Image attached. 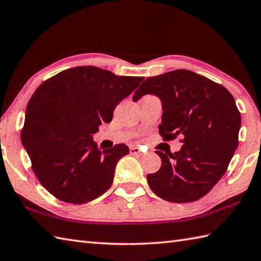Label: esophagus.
<instances>
[{"label":"esophagus","instance_id":"obj_1","mask_svg":"<svg viewBox=\"0 0 261 261\" xmlns=\"http://www.w3.org/2000/svg\"><path fill=\"white\" fill-rule=\"evenodd\" d=\"M130 152H131V154H138V156H142V154H143L140 149L137 148V147L130 148Z\"/></svg>","mask_w":261,"mask_h":261}]
</instances>
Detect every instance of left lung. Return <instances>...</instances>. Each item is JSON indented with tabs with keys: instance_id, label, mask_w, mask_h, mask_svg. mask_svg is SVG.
<instances>
[{
	"instance_id": "obj_1",
	"label": "left lung",
	"mask_w": 261,
	"mask_h": 261,
	"mask_svg": "<svg viewBox=\"0 0 261 261\" xmlns=\"http://www.w3.org/2000/svg\"><path fill=\"white\" fill-rule=\"evenodd\" d=\"M162 102L159 134L165 140L182 138L175 153L156 151L162 167L147 176L152 192L165 201H197L225 174L238 147L241 115L231 93L222 85L187 69L149 77L134 94Z\"/></svg>"
}]
</instances>
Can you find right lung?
Here are the masks:
<instances>
[{"label":"right lung","instance_id":"right-lung-1","mask_svg":"<svg viewBox=\"0 0 261 261\" xmlns=\"http://www.w3.org/2000/svg\"><path fill=\"white\" fill-rule=\"evenodd\" d=\"M143 77L118 76L94 66L60 71L43 82L28 103L22 145L46 190L63 202L83 204L107 192L123 143L103 151L93 135Z\"/></svg>","mask_w":261,"mask_h":261}]
</instances>
